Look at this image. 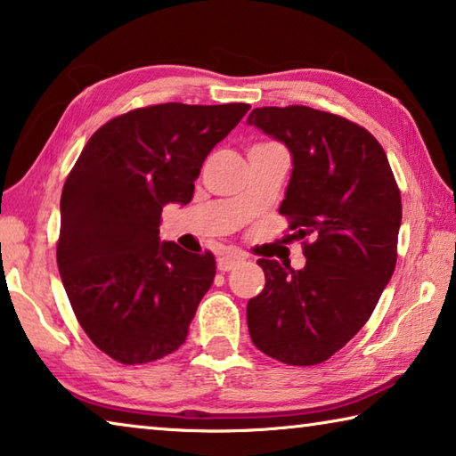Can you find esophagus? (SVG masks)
<instances>
[{
  "label": "esophagus",
  "mask_w": 456,
  "mask_h": 456,
  "mask_svg": "<svg viewBox=\"0 0 456 456\" xmlns=\"http://www.w3.org/2000/svg\"><path fill=\"white\" fill-rule=\"evenodd\" d=\"M243 259L245 257L239 256V253H225V256H221L217 259V267L221 269V272H231V269H235Z\"/></svg>",
  "instance_id": "esophagus-1"
}]
</instances>
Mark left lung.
Masks as SVG:
<instances>
[{
    "label": "left lung",
    "mask_w": 456,
    "mask_h": 456,
    "mask_svg": "<svg viewBox=\"0 0 456 456\" xmlns=\"http://www.w3.org/2000/svg\"><path fill=\"white\" fill-rule=\"evenodd\" d=\"M247 122L291 154L280 213L307 259L302 269L257 261L265 288L247 304L249 336L283 364H322L358 334L395 273L398 184L380 142L336 114L264 106Z\"/></svg>",
    "instance_id": "1"
}]
</instances>
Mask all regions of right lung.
Here are the masks:
<instances>
[{"label": "right lung", "mask_w": 456, "mask_h": 456, "mask_svg": "<svg viewBox=\"0 0 456 456\" xmlns=\"http://www.w3.org/2000/svg\"><path fill=\"white\" fill-rule=\"evenodd\" d=\"M249 108H136L100 126L68 175L56 251L61 283L82 330L120 364L154 362L187 339L215 257L160 241V213L189 203L207 154Z\"/></svg>", "instance_id": "add662e5"}]
</instances>
